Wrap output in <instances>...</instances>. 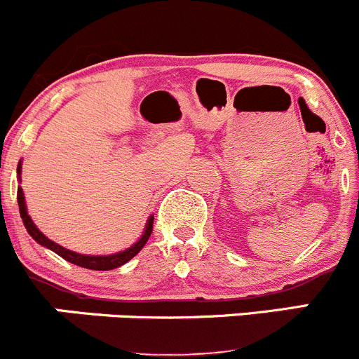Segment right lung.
Wrapping results in <instances>:
<instances>
[{"label": "right lung", "instance_id": "1", "mask_svg": "<svg viewBox=\"0 0 359 359\" xmlns=\"http://www.w3.org/2000/svg\"><path fill=\"white\" fill-rule=\"evenodd\" d=\"M20 169H22V164L19 162V165H17V175H19V181H20ZM17 202H19V211H20V218H22L24 226H26L27 233H29V236L33 237L38 244H41V246L52 250L54 253H57L59 257H62L64 260L71 262V264L78 265V267L90 269V271H111V269H116V267H120V265L127 264L130 258H134L141 250H143V246L147 244V241L150 239L151 230H154V216H150L147 222V226H144L143 236L140 237V241H137L136 244H133V246L127 248V250L120 251V253H115V255H106V257L80 255V253H74V251L59 246L57 243L50 241L47 236H45V233H41L40 230L36 229V225L33 223L31 216L27 215L26 198H24V191L20 187L17 188Z\"/></svg>", "mask_w": 359, "mask_h": 359}]
</instances>
